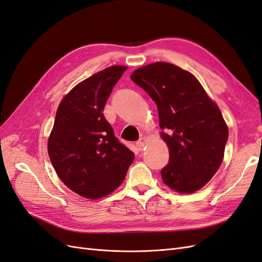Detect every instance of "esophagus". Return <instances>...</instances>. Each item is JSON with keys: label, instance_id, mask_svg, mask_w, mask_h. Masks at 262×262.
I'll return each mask as SVG.
<instances>
[{"label": "esophagus", "instance_id": "esophagus-1", "mask_svg": "<svg viewBox=\"0 0 262 262\" xmlns=\"http://www.w3.org/2000/svg\"><path fill=\"white\" fill-rule=\"evenodd\" d=\"M145 143H146V139L145 138H141L138 142H137V146L139 149H143L144 146H145Z\"/></svg>", "mask_w": 262, "mask_h": 262}]
</instances>
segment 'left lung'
Masks as SVG:
<instances>
[{"label":"left lung","instance_id":"8db88e82","mask_svg":"<svg viewBox=\"0 0 262 262\" xmlns=\"http://www.w3.org/2000/svg\"><path fill=\"white\" fill-rule=\"evenodd\" d=\"M131 80L157 106L161 136L169 148V162L161 170L164 184L181 193L201 189L224 157L228 128L220 108L191 73L171 63L142 67Z\"/></svg>","mask_w":262,"mask_h":262}]
</instances>
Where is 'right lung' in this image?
I'll list each match as a JSON object with an SVG mask.
<instances>
[{
	"instance_id": "add662e5",
	"label": "right lung",
	"mask_w": 262,
	"mask_h": 262,
	"mask_svg": "<svg viewBox=\"0 0 262 262\" xmlns=\"http://www.w3.org/2000/svg\"><path fill=\"white\" fill-rule=\"evenodd\" d=\"M125 70L113 66L86 78L66 95L55 115L48 140L50 161L63 184L87 199L112 193L134 160L102 114Z\"/></svg>"
}]
</instances>
